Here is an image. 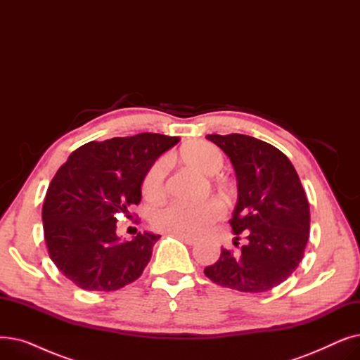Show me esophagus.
Here are the masks:
<instances>
[{
    "label": "esophagus",
    "instance_id": "obj_1",
    "mask_svg": "<svg viewBox=\"0 0 360 360\" xmlns=\"http://www.w3.org/2000/svg\"><path fill=\"white\" fill-rule=\"evenodd\" d=\"M179 239H182L186 245H197L198 240L194 239V238H190V236H182V235H176Z\"/></svg>",
    "mask_w": 360,
    "mask_h": 360
}]
</instances>
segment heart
Segmentation results:
<instances>
[{
    "mask_svg": "<svg viewBox=\"0 0 360 360\" xmlns=\"http://www.w3.org/2000/svg\"><path fill=\"white\" fill-rule=\"evenodd\" d=\"M185 165L204 175H214L223 166V156L210 143L195 141L181 148L176 155ZM166 160L159 159L148 167L143 182L141 193L148 201H159L165 195ZM223 207L217 201H205L197 205L170 202L151 214L153 228L163 233L201 238L209 233L213 224L221 217Z\"/></svg>",
    "mask_w": 360,
    "mask_h": 360,
    "instance_id": "heart-1",
    "label": "heart"
}]
</instances>
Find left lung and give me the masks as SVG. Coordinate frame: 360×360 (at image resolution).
I'll return each mask as SVG.
<instances>
[{
	"label": "left lung",
	"instance_id": "left-lung-1",
	"mask_svg": "<svg viewBox=\"0 0 360 360\" xmlns=\"http://www.w3.org/2000/svg\"><path fill=\"white\" fill-rule=\"evenodd\" d=\"M231 159L238 202L229 220L239 252L221 248L204 274L223 288L267 292L285 281L304 258L309 238V202L292 162L274 146L229 134L207 136Z\"/></svg>",
	"mask_w": 360,
	"mask_h": 360
}]
</instances>
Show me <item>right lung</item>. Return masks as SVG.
Instances as JSON below:
<instances>
[{"label":"right lung","mask_w":360,"mask_h":360,"mask_svg":"<svg viewBox=\"0 0 360 360\" xmlns=\"http://www.w3.org/2000/svg\"><path fill=\"white\" fill-rule=\"evenodd\" d=\"M178 141L153 132L90 141L55 174L42 207L44 235L56 269L75 286L110 292L143 274L160 235L122 240L117 214L141 201L148 167Z\"/></svg>","instance_id":"1"}]
</instances>
